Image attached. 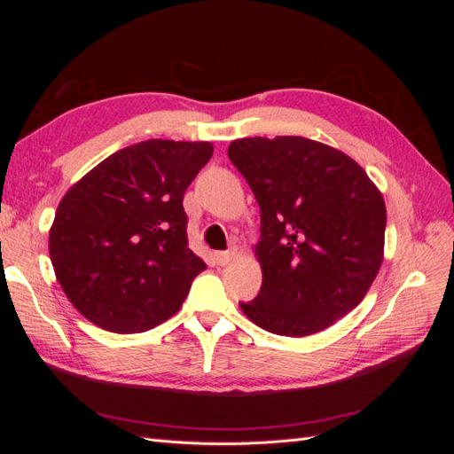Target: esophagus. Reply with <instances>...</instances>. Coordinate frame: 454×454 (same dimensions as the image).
<instances>
[{"label": "esophagus", "instance_id": "esophagus-1", "mask_svg": "<svg viewBox=\"0 0 454 454\" xmlns=\"http://www.w3.org/2000/svg\"><path fill=\"white\" fill-rule=\"evenodd\" d=\"M232 257H235V252H217V254H214V259H215L217 265H227Z\"/></svg>", "mask_w": 454, "mask_h": 454}]
</instances>
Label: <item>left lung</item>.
I'll list each match as a JSON object with an SVG mask.
<instances>
[{
	"label": "left lung",
	"mask_w": 454,
	"mask_h": 454,
	"mask_svg": "<svg viewBox=\"0 0 454 454\" xmlns=\"http://www.w3.org/2000/svg\"><path fill=\"white\" fill-rule=\"evenodd\" d=\"M227 155L261 210L263 282L242 312L270 333L305 337L358 307L387 229V206L360 164L303 136L235 140Z\"/></svg>",
	"instance_id": "8db88e82"
}]
</instances>
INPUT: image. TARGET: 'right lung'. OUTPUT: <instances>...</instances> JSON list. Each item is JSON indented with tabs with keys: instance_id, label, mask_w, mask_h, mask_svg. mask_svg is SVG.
<instances>
[{
	"instance_id": "right-lung-1",
	"label": "right lung",
	"mask_w": 454,
	"mask_h": 454,
	"mask_svg": "<svg viewBox=\"0 0 454 454\" xmlns=\"http://www.w3.org/2000/svg\"><path fill=\"white\" fill-rule=\"evenodd\" d=\"M212 153L210 142L145 140L104 159L64 195L49 254L87 320L140 333L180 310L206 269L189 248L184 195Z\"/></svg>"
}]
</instances>
